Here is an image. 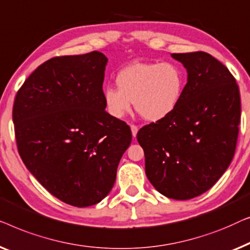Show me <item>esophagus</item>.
<instances>
[{
  "instance_id": "obj_1",
  "label": "esophagus",
  "mask_w": 250,
  "mask_h": 250,
  "mask_svg": "<svg viewBox=\"0 0 250 250\" xmlns=\"http://www.w3.org/2000/svg\"><path fill=\"white\" fill-rule=\"evenodd\" d=\"M130 128H131V132H132L133 138H136L137 132H138V126L135 125H130Z\"/></svg>"
}]
</instances>
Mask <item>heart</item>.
I'll return each mask as SVG.
<instances>
[{
    "instance_id": "heart-1",
    "label": "heart",
    "mask_w": 250,
    "mask_h": 250,
    "mask_svg": "<svg viewBox=\"0 0 250 250\" xmlns=\"http://www.w3.org/2000/svg\"><path fill=\"white\" fill-rule=\"evenodd\" d=\"M118 88L106 87L105 107L115 119H124L136 110L147 121L157 122L170 117L180 103L185 75L171 62H135L120 70L115 79Z\"/></svg>"
}]
</instances>
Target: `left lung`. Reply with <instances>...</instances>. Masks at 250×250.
<instances>
[{
	"label": "left lung",
	"instance_id": "1",
	"mask_svg": "<svg viewBox=\"0 0 250 250\" xmlns=\"http://www.w3.org/2000/svg\"><path fill=\"white\" fill-rule=\"evenodd\" d=\"M188 78L170 117L143 126L137 140L146 175L167 198L204 194L229 167L237 146L241 105L234 77L205 52L173 53Z\"/></svg>",
	"mask_w": 250,
	"mask_h": 250
}]
</instances>
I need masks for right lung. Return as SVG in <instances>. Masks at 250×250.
<instances>
[{"label": "right lung", "mask_w": 250, "mask_h": 250, "mask_svg": "<svg viewBox=\"0 0 250 250\" xmlns=\"http://www.w3.org/2000/svg\"><path fill=\"white\" fill-rule=\"evenodd\" d=\"M106 63L97 51L48 60L13 104L21 160L47 191L72 206L95 205L108 195L131 143L130 126L105 111Z\"/></svg>", "instance_id": "obj_1"}]
</instances>
